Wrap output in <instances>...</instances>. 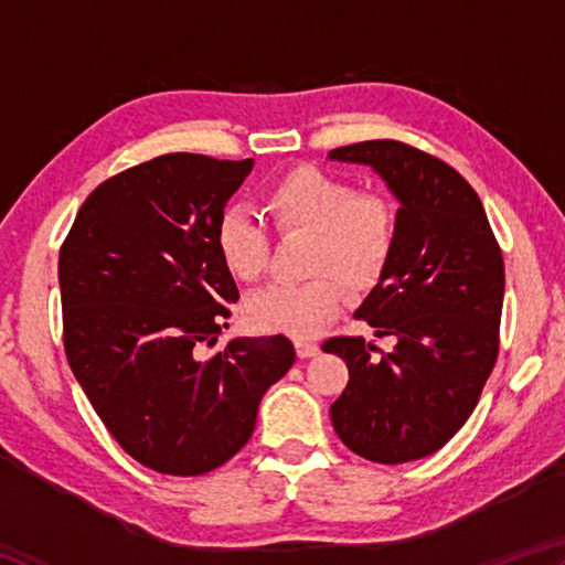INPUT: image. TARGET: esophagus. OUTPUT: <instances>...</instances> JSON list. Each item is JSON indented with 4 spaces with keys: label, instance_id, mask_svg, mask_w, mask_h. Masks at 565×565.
Instances as JSON below:
<instances>
[{
    "label": "esophagus",
    "instance_id": "1",
    "mask_svg": "<svg viewBox=\"0 0 565 565\" xmlns=\"http://www.w3.org/2000/svg\"><path fill=\"white\" fill-rule=\"evenodd\" d=\"M294 347H296V353H299V359H311L319 353V343L311 339H296Z\"/></svg>",
    "mask_w": 565,
    "mask_h": 565
}]
</instances>
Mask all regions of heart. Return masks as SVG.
<instances>
[{"label":"heart","mask_w":565,"mask_h":565,"mask_svg":"<svg viewBox=\"0 0 565 565\" xmlns=\"http://www.w3.org/2000/svg\"><path fill=\"white\" fill-rule=\"evenodd\" d=\"M264 212L279 234H309L306 281H276L254 291L244 319L266 333L311 337L337 317L341 289L363 294L381 281L398 244V212L381 194L359 191L349 179L303 164L266 186ZM214 246L236 281H256L269 262L264 224L244 206H226L216 218Z\"/></svg>","instance_id":"b5f03b06"}]
</instances>
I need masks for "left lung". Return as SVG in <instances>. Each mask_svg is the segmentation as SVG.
<instances>
[{
	"instance_id": "obj_1",
	"label": "left lung",
	"mask_w": 565,
	"mask_h": 565,
	"mask_svg": "<svg viewBox=\"0 0 565 565\" xmlns=\"http://www.w3.org/2000/svg\"><path fill=\"white\" fill-rule=\"evenodd\" d=\"M329 157L369 164L401 202L394 259L356 311L396 347L381 351L363 337L321 343L349 366L331 404L333 431L374 463L416 461L466 424L499 359L501 246L476 189L444 159L396 139Z\"/></svg>"
}]
</instances>
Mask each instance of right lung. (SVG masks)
Segmentation results:
<instances>
[{"label": "right lung", "instance_id": "add662e5", "mask_svg": "<svg viewBox=\"0 0 565 565\" xmlns=\"http://www.w3.org/2000/svg\"><path fill=\"white\" fill-rule=\"evenodd\" d=\"M252 167L177 151L124 169L92 191L60 248L66 361L114 441L151 471L226 463L296 359L281 333L204 359L238 299L214 226Z\"/></svg>", "mask_w": 565, "mask_h": 565}]
</instances>
